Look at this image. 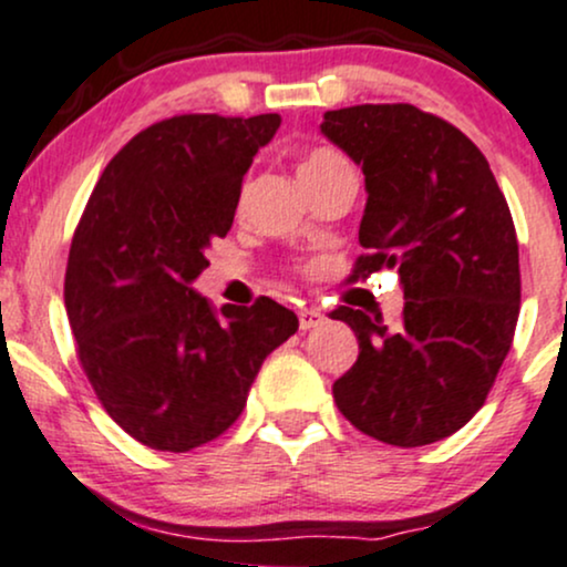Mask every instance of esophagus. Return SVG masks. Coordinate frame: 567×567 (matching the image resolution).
Here are the masks:
<instances>
[{
  "mask_svg": "<svg viewBox=\"0 0 567 567\" xmlns=\"http://www.w3.org/2000/svg\"><path fill=\"white\" fill-rule=\"evenodd\" d=\"M297 316H299V329H302V331L316 329V326H321L326 321L323 312L316 310V308H302L297 312Z\"/></svg>",
  "mask_w": 567,
  "mask_h": 567,
  "instance_id": "1",
  "label": "esophagus"
}]
</instances>
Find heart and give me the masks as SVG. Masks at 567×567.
Instances as JSON below:
<instances>
[{
    "instance_id": "b5f03b06",
    "label": "heart",
    "mask_w": 567,
    "mask_h": 567,
    "mask_svg": "<svg viewBox=\"0 0 567 567\" xmlns=\"http://www.w3.org/2000/svg\"><path fill=\"white\" fill-rule=\"evenodd\" d=\"M339 162H342V158H339L334 151L316 148V151H310L308 156L302 158V164H299V175H305V172H318V169H326V166L339 164Z\"/></svg>"
}]
</instances>
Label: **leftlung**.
I'll list each match as a JSON object with an SVG mask.
<instances>
[{
    "label": "left lung",
    "instance_id": "left-lung-1",
    "mask_svg": "<svg viewBox=\"0 0 567 567\" xmlns=\"http://www.w3.org/2000/svg\"><path fill=\"white\" fill-rule=\"evenodd\" d=\"M321 132L363 169L365 209L350 281L395 268L403 316L384 326L339 305L358 361L334 382L363 435L416 449L462 430L494 388L520 316L515 223L472 140L409 103L326 111Z\"/></svg>",
    "mask_w": 567,
    "mask_h": 567
}]
</instances>
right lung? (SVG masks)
<instances>
[{
  "label": "right lung",
  "instance_id": "add662e5",
  "mask_svg": "<svg viewBox=\"0 0 567 567\" xmlns=\"http://www.w3.org/2000/svg\"><path fill=\"white\" fill-rule=\"evenodd\" d=\"M278 126V113L151 124L111 158L73 233L63 297L79 363L113 422L148 449L185 454L223 435L259 365L297 331L270 297L215 310L193 291Z\"/></svg>",
  "mask_w": 567,
  "mask_h": 567
}]
</instances>
